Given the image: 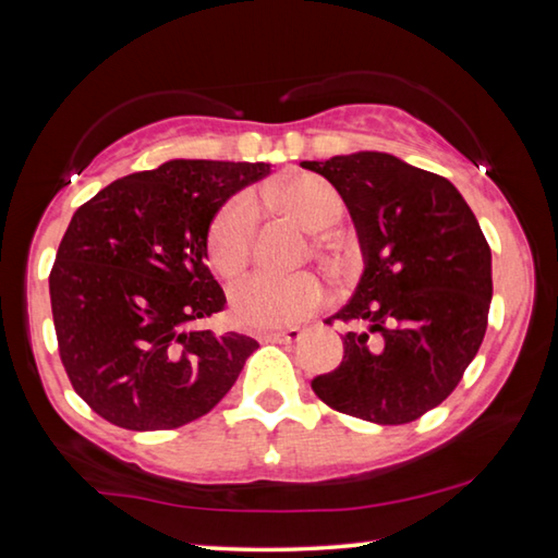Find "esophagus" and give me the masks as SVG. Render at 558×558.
Returning <instances> with one entry per match:
<instances>
[{
    "label": "esophagus",
    "instance_id": "esophagus-1",
    "mask_svg": "<svg viewBox=\"0 0 558 558\" xmlns=\"http://www.w3.org/2000/svg\"><path fill=\"white\" fill-rule=\"evenodd\" d=\"M302 337V329L292 327V329H282V332H268L260 335V342H272V344H295Z\"/></svg>",
    "mask_w": 558,
    "mask_h": 558
}]
</instances>
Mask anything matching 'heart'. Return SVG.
I'll use <instances>...</instances> for the list:
<instances>
[{
    "instance_id": "heart-1",
    "label": "heart",
    "mask_w": 558,
    "mask_h": 558,
    "mask_svg": "<svg viewBox=\"0 0 558 558\" xmlns=\"http://www.w3.org/2000/svg\"><path fill=\"white\" fill-rule=\"evenodd\" d=\"M263 199L292 216L307 231L323 233L342 219L344 202L332 184L313 174H298L288 182L263 189ZM258 226V204L251 196H239L214 216L209 229V258L223 278H233L248 266L253 235ZM323 282L310 272L272 276L256 272L231 292V313L235 323L270 332L298 325L323 305Z\"/></svg>"
}]
</instances>
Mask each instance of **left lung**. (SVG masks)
Segmentation results:
<instances>
[{
  "label": "left lung",
  "mask_w": 558,
  "mask_h": 558,
  "mask_svg": "<svg viewBox=\"0 0 558 558\" xmlns=\"http://www.w3.org/2000/svg\"><path fill=\"white\" fill-rule=\"evenodd\" d=\"M300 165L342 196L364 258L352 300L335 315L362 329L342 337V364L315 376L313 391L379 426L421 418L483 344L493 300L483 229L446 177L393 155L364 149Z\"/></svg>",
  "instance_id": "left-lung-1"
}]
</instances>
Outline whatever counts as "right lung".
I'll return each mask as SVG.
<instances>
[{
	"mask_svg": "<svg viewBox=\"0 0 558 558\" xmlns=\"http://www.w3.org/2000/svg\"><path fill=\"white\" fill-rule=\"evenodd\" d=\"M266 162L169 159L73 214L49 278L61 362L75 393L128 430H169L209 413L256 339L196 327L226 295L206 268L209 226Z\"/></svg>",
	"mask_w": 558,
	"mask_h": 558,
	"instance_id": "add662e5",
	"label": "right lung"
}]
</instances>
